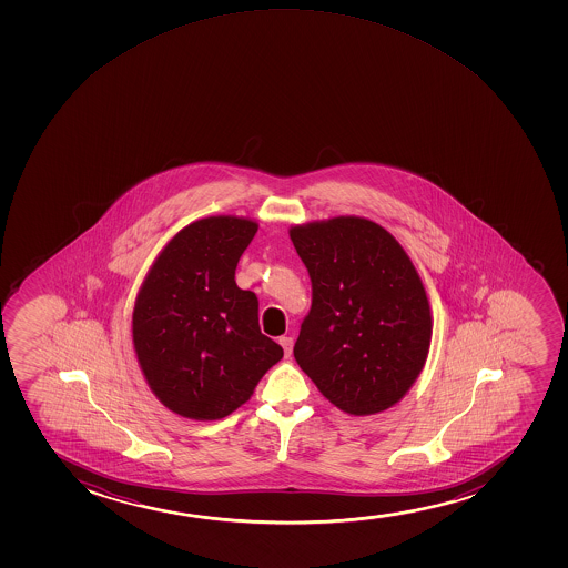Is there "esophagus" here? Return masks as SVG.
<instances>
[{
  "mask_svg": "<svg viewBox=\"0 0 568 568\" xmlns=\"http://www.w3.org/2000/svg\"><path fill=\"white\" fill-rule=\"evenodd\" d=\"M278 341H281L282 348H284V356L290 358L292 356V348H294V339L292 337H281Z\"/></svg>",
  "mask_w": 568,
  "mask_h": 568,
  "instance_id": "esophagus-1",
  "label": "esophagus"
}]
</instances>
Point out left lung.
<instances>
[{"label":"left lung","mask_w":568,"mask_h":568,"mask_svg":"<svg viewBox=\"0 0 568 568\" xmlns=\"http://www.w3.org/2000/svg\"><path fill=\"white\" fill-rule=\"evenodd\" d=\"M307 267L313 305L294 356L341 412L398 404L428 356L432 316L417 268L375 222L341 215L290 229Z\"/></svg>","instance_id":"left-lung-1"}]
</instances>
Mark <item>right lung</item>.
Masks as SVG:
<instances>
[{
  "label": "right lung",
  "mask_w": 568,
  "mask_h": 568,
  "mask_svg": "<svg viewBox=\"0 0 568 568\" xmlns=\"http://www.w3.org/2000/svg\"><path fill=\"white\" fill-rule=\"evenodd\" d=\"M257 223L212 215L183 227L140 287L132 341L145 381L170 412L227 417L284 356L260 329L257 297L236 286V263Z\"/></svg>",
  "instance_id": "1"
}]
</instances>
